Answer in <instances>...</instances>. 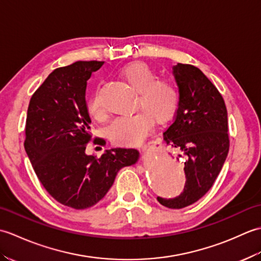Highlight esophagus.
Segmentation results:
<instances>
[{"label":"esophagus","mask_w":261,"mask_h":261,"mask_svg":"<svg viewBox=\"0 0 261 261\" xmlns=\"http://www.w3.org/2000/svg\"><path fill=\"white\" fill-rule=\"evenodd\" d=\"M154 149H156V148H154V146H148V147L145 148V150H143V151H153Z\"/></svg>","instance_id":"obj_1"}]
</instances>
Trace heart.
<instances>
[{
    "label": "heart",
    "mask_w": 261,
    "mask_h": 261,
    "mask_svg": "<svg viewBox=\"0 0 261 261\" xmlns=\"http://www.w3.org/2000/svg\"><path fill=\"white\" fill-rule=\"evenodd\" d=\"M121 77L137 91L136 109L141 111L115 118L108 127V135L116 145L135 146L145 139L152 120L164 123L173 116L178 107L179 95L174 84L157 80L156 73L146 64L127 65L121 70ZM88 113L95 119L103 116L102 105L96 95L88 101Z\"/></svg>",
    "instance_id": "b5f03b06"
}]
</instances>
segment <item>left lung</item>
<instances>
[{
    "mask_svg": "<svg viewBox=\"0 0 261 261\" xmlns=\"http://www.w3.org/2000/svg\"><path fill=\"white\" fill-rule=\"evenodd\" d=\"M173 75L179 101L164 140L180 150L186 181L179 196L157 199L166 207L182 208L204 196L222 169L229 152L228 112L222 95L195 66L177 64Z\"/></svg>",
    "mask_w": 261,
    "mask_h": 261,
    "instance_id": "left-lung-1",
    "label": "left lung"
}]
</instances>
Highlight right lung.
Listing matches in <instances>:
<instances>
[{
	"instance_id": "obj_1",
	"label": "right lung",
	"mask_w": 261,
	"mask_h": 261,
	"mask_svg": "<svg viewBox=\"0 0 261 261\" xmlns=\"http://www.w3.org/2000/svg\"><path fill=\"white\" fill-rule=\"evenodd\" d=\"M103 64L76 62L55 69L28 108L24 148L35 173L57 202L75 210L101 201L118 171L139 160L137 149H108L99 158L85 152L92 137L86 85Z\"/></svg>"
}]
</instances>
